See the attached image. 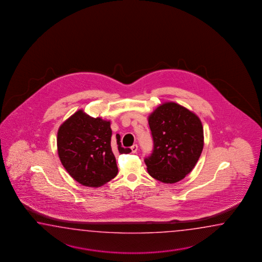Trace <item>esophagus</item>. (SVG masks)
Wrapping results in <instances>:
<instances>
[{
    "label": "esophagus",
    "mask_w": 262,
    "mask_h": 262,
    "mask_svg": "<svg viewBox=\"0 0 262 262\" xmlns=\"http://www.w3.org/2000/svg\"><path fill=\"white\" fill-rule=\"evenodd\" d=\"M138 145L137 144H134L133 146H131V150H132V152L133 154H136L137 152V150H138Z\"/></svg>",
    "instance_id": "obj_1"
}]
</instances>
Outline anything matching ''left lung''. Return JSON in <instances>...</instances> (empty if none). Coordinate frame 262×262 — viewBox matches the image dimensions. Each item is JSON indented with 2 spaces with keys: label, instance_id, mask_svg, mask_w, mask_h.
<instances>
[{
  "label": "left lung",
  "instance_id": "left-lung-1",
  "mask_svg": "<svg viewBox=\"0 0 262 262\" xmlns=\"http://www.w3.org/2000/svg\"><path fill=\"white\" fill-rule=\"evenodd\" d=\"M154 147L145 157L148 172L166 184L177 183L192 171L203 149L201 120L176 103L158 106L149 117Z\"/></svg>",
  "mask_w": 262,
  "mask_h": 262
}]
</instances>
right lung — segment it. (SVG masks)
I'll return each mask as SVG.
<instances>
[{
  "label": "right lung",
  "mask_w": 262,
  "mask_h": 262,
  "mask_svg": "<svg viewBox=\"0 0 262 262\" xmlns=\"http://www.w3.org/2000/svg\"><path fill=\"white\" fill-rule=\"evenodd\" d=\"M111 123L92 118L78 111L62 123L58 131L57 147L61 164L74 180L85 186L98 187L118 173L115 152L129 154L112 139Z\"/></svg>",
  "instance_id": "1"
}]
</instances>
